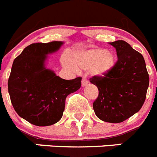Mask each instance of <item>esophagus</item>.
I'll list each match as a JSON object with an SVG mask.
<instances>
[{"label": "esophagus", "instance_id": "obj_1", "mask_svg": "<svg viewBox=\"0 0 157 157\" xmlns=\"http://www.w3.org/2000/svg\"><path fill=\"white\" fill-rule=\"evenodd\" d=\"M89 84L88 80L85 78V77H83L82 78V81H81V84H82V87H85L86 85Z\"/></svg>", "mask_w": 157, "mask_h": 157}]
</instances>
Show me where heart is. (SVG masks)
<instances>
[{"label":"heart","mask_w":157,"mask_h":157,"mask_svg":"<svg viewBox=\"0 0 157 157\" xmlns=\"http://www.w3.org/2000/svg\"><path fill=\"white\" fill-rule=\"evenodd\" d=\"M72 60L64 59L63 64L73 72L79 69L88 70L91 76L102 77L112 71L116 65L117 57L112 51L101 48L76 51L73 53Z\"/></svg>","instance_id":"heart-1"}]
</instances>
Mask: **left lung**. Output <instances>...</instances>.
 I'll return each mask as SVG.
<instances>
[{
    "mask_svg": "<svg viewBox=\"0 0 157 157\" xmlns=\"http://www.w3.org/2000/svg\"><path fill=\"white\" fill-rule=\"evenodd\" d=\"M117 51L112 71L103 77H93L98 97L93 103L94 113L102 121L121 123L142 108L149 87V77L143 56L124 40L109 42Z\"/></svg>",
    "mask_w": 157,
    "mask_h": 157,
    "instance_id": "1",
    "label": "left lung"
}]
</instances>
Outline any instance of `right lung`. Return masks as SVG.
I'll use <instances>...</instances> for the list:
<instances>
[{"label":"right lung","instance_id":"1","mask_svg":"<svg viewBox=\"0 0 157 157\" xmlns=\"http://www.w3.org/2000/svg\"><path fill=\"white\" fill-rule=\"evenodd\" d=\"M63 41L32 44L14 60L8 93L15 112L36 126H50L63 117L66 97L81 86L80 77L64 80L47 67L48 55Z\"/></svg>","mask_w":157,"mask_h":157}]
</instances>
